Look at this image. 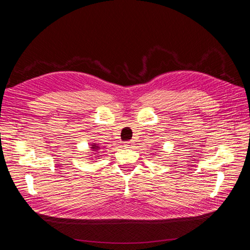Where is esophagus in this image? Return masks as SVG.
Wrapping results in <instances>:
<instances>
[{
	"instance_id": "1",
	"label": "esophagus",
	"mask_w": 250,
	"mask_h": 250,
	"mask_svg": "<svg viewBox=\"0 0 250 250\" xmlns=\"http://www.w3.org/2000/svg\"><path fill=\"white\" fill-rule=\"evenodd\" d=\"M133 145H134V142L133 141H129V142H126L124 144V147L125 148H132Z\"/></svg>"
}]
</instances>
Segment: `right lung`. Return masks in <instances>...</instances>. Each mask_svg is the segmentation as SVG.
<instances>
[{
    "mask_svg": "<svg viewBox=\"0 0 250 250\" xmlns=\"http://www.w3.org/2000/svg\"><path fill=\"white\" fill-rule=\"evenodd\" d=\"M104 147L103 146H100L99 144H97V143H93V144H90V151H93V153L96 155V154H98V153H100L101 151L100 150H102ZM89 156H92V154H89ZM100 155H96L95 157H99ZM92 162H93V158H92Z\"/></svg>",
    "mask_w": 250,
    "mask_h": 250,
    "instance_id": "obj_1",
    "label": "right lung"
}]
</instances>
